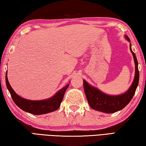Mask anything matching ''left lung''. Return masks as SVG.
Returning <instances> with one entry per match:
<instances>
[{"instance_id": "1", "label": "left lung", "mask_w": 146, "mask_h": 146, "mask_svg": "<svg viewBox=\"0 0 146 146\" xmlns=\"http://www.w3.org/2000/svg\"><path fill=\"white\" fill-rule=\"evenodd\" d=\"M127 40L130 39L125 36ZM129 49L133 55L135 64V73L133 83L129 89L124 93L117 96H110L101 91L96 87H92L84 80V89L87 100L92 109L101 112L111 113L117 112L124 108L130 102L135 94L139 81V71L138 69V61L135 53L131 50V44H129Z\"/></svg>"}]
</instances>
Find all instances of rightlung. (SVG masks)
<instances>
[{
    "label": "right lung",
    "mask_w": 146,
    "mask_h": 146,
    "mask_svg": "<svg viewBox=\"0 0 146 146\" xmlns=\"http://www.w3.org/2000/svg\"><path fill=\"white\" fill-rule=\"evenodd\" d=\"M6 84L7 88L9 90V93L15 104L25 112L34 115L44 114V113L54 112L57 110L62 102L66 89H68L70 85L69 84L66 85L50 98L43 100L33 101L23 98L16 93L9 83L7 71L6 74Z\"/></svg>",
    "instance_id": "obj_1"
}]
</instances>
